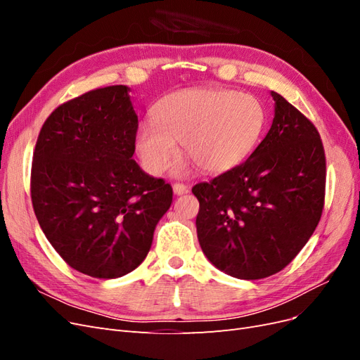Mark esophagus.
Instances as JSON below:
<instances>
[{"instance_id":"obj_1","label":"esophagus","mask_w":360,"mask_h":360,"mask_svg":"<svg viewBox=\"0 0 360 360\" xmlns=\"http://www.w3.org/2000/svg\"><path fill=\"white\" fill-rule=\"evenodd\" d=\"M172 191L176 195H183V193L188 192V186H186V184H183V183H174Z\"/></svg>"}]
</instances>
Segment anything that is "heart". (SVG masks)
<instances>
[{
	"label": "heart",
	"mask_w": 360,
	"mask_h": 360,
	"mask_svg": "<svg viewBox=\"0 0 360 360\" xmlns=\"http://www.w3.org/2000/svg\"><path fill=\"white\" fill-rule=\"evenodd\" d=\"M153 118L141 123L135 135L136 153L153 176L177 156V141L204 172L230 171L252 155L269 122L255 96L226 89L174 91L159 101ZM184 171V165L179 168Z\"/></svg>",
	"instance_id": "b5f03b06"
}]
</instances>
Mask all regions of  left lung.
Instances as JSON below:
<instances>
[{
  "instance_id": "8db88e82",
  "label": "left lung",
  "mask_w": 360,
  "mask_h": 360,
  "mask_svg": "<svg viewBox=\"0 0 360 360\" xmlns=\"http://www.w3.org/2000/svg\"><path fill=\"white\" fill-rule=\"evenodd\" d=\"M269 134L240 165L198 183V242L217 269L238 279L275 275L296 258L324 207L326 156L317 127L271 91Z\"/></svg>"
}]
</instances>
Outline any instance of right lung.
<instances>
[{
	"label": "right lung",
	"mask_w": 360,
	"mask_h": 360,
	"mask_svg": "<svg viewBox=\"0 0 360 360\" xmlns=\"http://www.w3.org/2000/svg\"><path fill=\"white\" fill-rule=\"evenodd\" d=\"M126 85L86 91L43 123L32 153L31 202L66 263L99 279L136 269L172 202V188L132 159L138 117Z\"/></svg>",
	"instance_id": "1"
}]
</instances>
